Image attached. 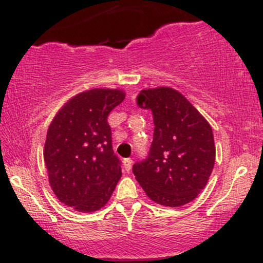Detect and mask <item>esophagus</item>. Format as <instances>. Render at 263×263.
Returning a JSON list of instances; mask_svg holds the SVG:
<instances>
[{
    "label": "esophagus",
    "mask_w": 263,
    "mask_h": 263,
    "mask_svg": "<svg viewBox=\"0 0 263 263\" xmlns=\"http://www.w3.org/2000/svg\"><path fill=\"white\" fill-rule=\"evenodd\" d=\"M123 167H125L126 172H129L132 168V159L131 158H126L125 161H123Z\"/></svg>",
    "instance_id": "1"
}]
</instances>
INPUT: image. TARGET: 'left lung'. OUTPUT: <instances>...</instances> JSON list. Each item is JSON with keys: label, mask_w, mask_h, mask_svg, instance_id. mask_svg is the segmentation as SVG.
I'll return each instance as SVG.
<instances>
[{"label": "left lung", "mask_w": 263, "mask_h": 263, "mask_svg": "<svg viewBox=\"0 0 263 263\" xmlns=\"http://www.w3.org/2000/svg\"><path fill=\"white\" fill-rule=\"evenodd\" d=\"M138 107L151 110L155 132L146 159L132 167L149 199L178 208L194 200L215 163L213 129L201 114L172 87L141 90Z\"/></svg>", "instance_id": "obj_1"}]
</instances>
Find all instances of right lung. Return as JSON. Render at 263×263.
I'll use <instances>...</instances> for the list:
<instances>
[{
	"label": "right lung",
	"instance_id": "right-lung-1",
	"mask_svg": "<svg viewBox=\"0 0 263 263\" xmlns=\"http://www.w3.org/2000/svg\"><path fill=\"white\" fill-rule=\"evenodd\" d=\"M125 100L119 89L78 93L57 114L48 128L44 162L54 194L77 211L101 209L121 178L107 116Z\"/></svg>",
	"mask_w": 263,
	"mask_h": 263
}]
</instances>
